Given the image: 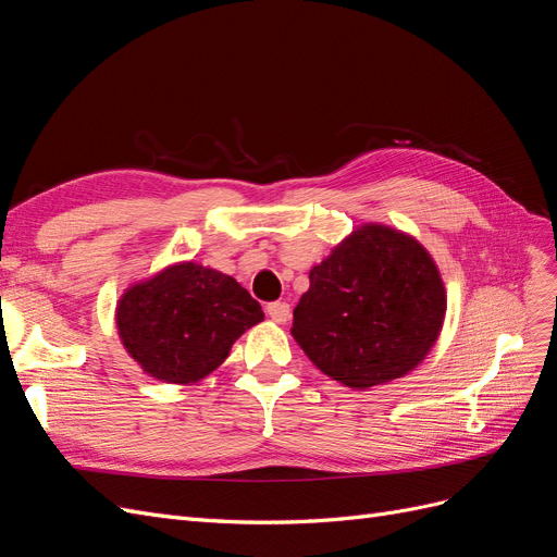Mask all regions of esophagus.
I'll list each match as a JSON object with an SVG mask.
<instances>
[{"label":"esophagus","instance_id":"esophagus-1","mask_svg":"<svg viewBox=\"0 0 557 557\" xmlns=\"http://www.w3.org/2000/svg\"><path fill=\"white\" fill-rule=\"evenodd\" d=\"M267 315L272 318L274 323H285V320H290V305L288 301H269Z\"/></svg>","mask_w":557,"mask_h":557}]
</instances>
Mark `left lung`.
<instances>
[{"label":"left lung","mask_w":557,"mask_h":557,"mask_svg":"<svg viewBox=\"0 0 557 557\" xmlns=\"http://www.w3.org/2000/svg\"><path fill=\"white\" fill-rule=\"evenodd\" d=\"M309 283L290 332L320 372L348 387L404 376L440 336L444 281L409 234L362 225L311 269Z\"/></svg>","instance_id":"left-lung-1"}]
</instances>
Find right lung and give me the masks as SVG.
<instances>
[{
	"instance_id": "1",
	"label": "right lung",
	"mask_w": 557,
	"mask_h": 557,
	"mask_svg": "<svg viewBox=\"0 0 557 557\" xmlns=\"http://www.w3.org/2000/svg\"><path fill=\"white\" fill-rule=\"evenodd\" d=\"M262 318V307L232 276L181 262L132 285L117 301L115 325L146 374L185 385L221 367L232 344Z\"/></svg>"
}]
</instances>
